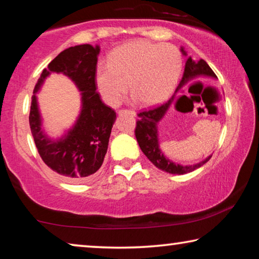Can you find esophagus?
<instances>
[{
  "mask_svg": "<svg viewBox=\"0 0 259 259\" xmlns=\"http://www.w3.org/2000/svg\"><path fill=\"white\" fill-rule=\"evenodd\" d=\"M123 113H129L133 116L136 115V112L135 111H128V109H121V111H119V114H123Z\"/></svg>",
  "mask_w": 259,
  "mask_h": 259,
  "instance_id": "1",
  "label": "esophagus"
}]
</instances>
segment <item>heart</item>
I'll return each mask as SVG.
<instances>
[{"label": "heart", "mask_w": 259, "mask_h": 259, "mask_svg": "<svg viewBox=\"0 0 259 259\" xmlns=\"http://www.w3.org/2000/svg\"><path fill=\"white\" fill-rule=\"evenodd\" d=\"M182 56L176 47L133 41L116 48L107 65L96 72V85L105 102L117 106L128 93L140 106L163 103L176 89Z\"/></svg>", "instance_id": "obj_1"}]
</instances>
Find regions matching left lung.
<instances>
[{"label": "left lung", "instance_id": "left-lung-1", "mask_svg": "<svg viewBox=\"0 0 259 259\" xmlns=\"http://www.w3.org/2000/svg\"><path fill=\"white\" fill-rule=\"evenodd\" d=\"M181 51L183 52L184 56H187V52L184 50L183 47L181 48ZM198 77L217 78L216 74L213 73L212 69L209 67V65L205 63L203 59L196 60L194 58H192L191 56L187 57L183 78L181 83H179L177 90L181 89L183 85H185L187 82L195 80V78ZM174 99L175 95L172 96V98L169 99L165 104H162L160 106L148 109V111L140 112L138 114L139 120L137 121V125H136L135 135L136 138H137L140 150L143 151L144 154L147 156V159L150 160L156 168H159L169 174L184 175L194 171L195 169L202 166L205 162H208L210 160L211 155L205 157L203 161L199 162V163H195L193 165H182L171 160H169L168 157L163 154V152L161 151L159 144V134H157V124H159V122L163 119V116L165 115L166 111L169 109L170 105L172 104Z\"/></svg>", "mask_w": 259, "mask_h": 259}]
</instances>
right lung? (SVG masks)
Here are the masks:
<instances>
[{
    "mask_svg": "<svg viewBox=\"0 0 259 259\" xmlns=\"http://www.w3.org/2000/svg\"><path fill=\"white\" fill-rule=\"evenodd\" d=\"M99 51V46L81 45L60 52L48 68L43 69L32 96L29 125L38 154L50 169L73 182L85 181L102 166L116 119L114 109L105 105L96 91ZM51 72H61L69 77L81 93V111L78 120L71 130L56 140L50 139L41 128L36 97Z\"/></svg>",
    "mask_w": 259,
    "mask_h": 259,
    "instance_id": "right-lung-1",
    "label": "right lung"
}]
</instances>
